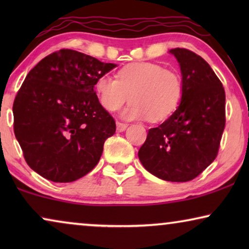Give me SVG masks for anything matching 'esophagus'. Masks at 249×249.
Instances as JSON below:
<instances>
[{
    "label": "esophagus",
    "instance_id": "obj_1",
    "mask_svg": "<svg viewBox=\"0 0 249 249\" xmlns=\"http://www.w3.org/2000/svg\"><path fill=\"white\" fill-rule=\"evenodd\" d=\"M128 127V124H124V122H121V121H117V131L121 132V131H124L125 129Z\"/></svg>",
    "mask_w": 249,
    "mask_h": 249
}]
</instances>
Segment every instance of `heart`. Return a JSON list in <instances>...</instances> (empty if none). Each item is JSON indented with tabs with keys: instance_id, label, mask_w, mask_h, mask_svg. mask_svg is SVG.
Wrapping results in <instances>:
<instances>
[{
	"instance_id": "1",
	"label": "heart",
	"mask_w": 249,
	"mask_h": 249,
	"mask_svg": "<svg viewBox=\"0 0 249 249\" xmlns=\"http://www.w3.org/2000/svg\"><path fill=\"white\" fill-rule=\"evenodd\" d=\"M95 90L107 111H118L130 97L132 102L124 111V118L161 122L179 107L183 86L176 71L141 61L122 67L117 79L102 74L95 83Z\"/></svg>"
}]
</instances>
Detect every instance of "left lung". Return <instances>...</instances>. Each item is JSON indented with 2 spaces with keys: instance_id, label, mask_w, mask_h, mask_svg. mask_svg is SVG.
<instances>
[{
  "instance_id": "obj_1",
  "label": "left lung",
  "mask_w": 249,
  "mask_h": 249,
  "mask_svg": "<svg viewBox=\"0 0 249 249\" xmlns=\"http://www.w3.org/2000/svg\"><path fill=\"white\" fill-rule=\"evenodd\" d=\"M170 52L181 70V103L162 124L149 129L138 158L158 178L186 182L216 158L226 125V93L202 56L179 47Z\"/></svg>"
}]
</instances>
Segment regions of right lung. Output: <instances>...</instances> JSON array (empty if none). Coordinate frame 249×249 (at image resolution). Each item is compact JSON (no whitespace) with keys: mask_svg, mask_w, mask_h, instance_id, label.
I'll return each instance as SVG.
<instances>
[{"mask_svg":"<svg viewBox=\"0 0 249 249\" xmlns=\"http://www.w3.org/2000/svg\"><path fill=\"white\" fill-rule=\"evenodd\" d=\"M114 67L63 49L29 71L13 102V130L34 171L51 181L71 182L96 166L115 121L94 86Z\"/></svg>","mask_w":249,"mask_h":249,"instance_id":"add662e5","label":"right lung"}]
</instances>
